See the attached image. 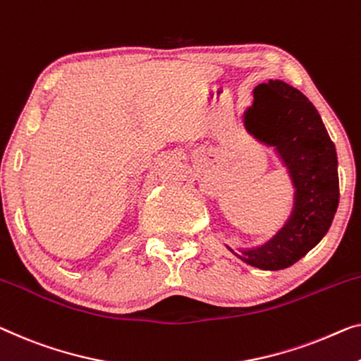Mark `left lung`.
Instances as JSON below:
<instances>
[{
    "instance_id": "1",
    "label": "left lung",
    "mask_w": 361,
    "mask_h": 361,
    "mask_svg": "<svg viewBox=\"0 0 361 361\" xmlns=\"http://www.w3.org/2000/svg\"><path fill=\"white\" fill-rule=\"evenodd\" d=\"M245 126L277 149L297 196L281 232L240 257L264 271H281L313 250L331 227L338 206L336 146L314 105L282 80L257 85L252 106L245 113Z\"/></svg>"
}]
</instances>
